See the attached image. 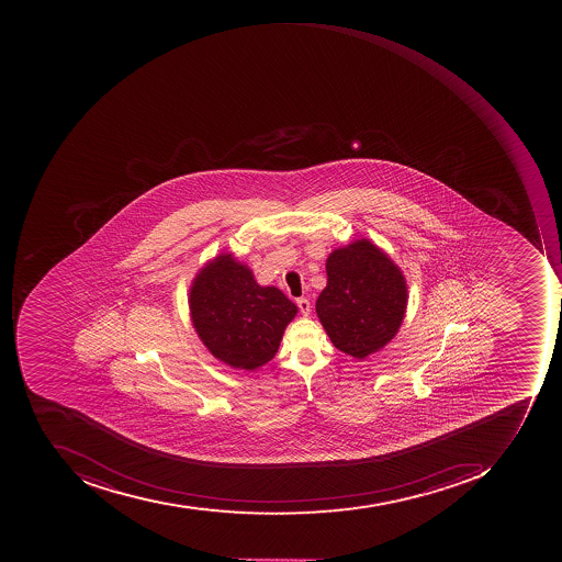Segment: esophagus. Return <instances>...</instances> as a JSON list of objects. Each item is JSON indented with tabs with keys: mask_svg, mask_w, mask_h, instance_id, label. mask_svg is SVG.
Wrapping results in <instances>:
<instances>
[{
	"mask_svg": "<svg viewBox=\"0 0 562 562\" xmlns=\"http://www.w3.org/2000/svg\"><path fill=\"white\" fill-rule=\"evenodd\" d=\"M299 311L302 312V316H308L311 314V302L307 299H299L297 301Z\"/></svg>",
	"mask_w": 562,
	"mask_h": 562,
	"instance_id": "obj_1",
	"label": "esophagus"
}]
</instances>
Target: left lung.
Returning a JSON list of instances; mask_svg holds the SVG:
<instances>
[{
  "instance_id": "1",
  "label": "left lung",
  "mask_w": 562,
  "mask_h": 562,
  "mask_svg": "<svg viewBox=\"0 0 562 562\" xmlns=\"http://www.w3.org/2000/svg\"><path fill=\"white\" fill-rule=\"evenodd\" d=\"M326 273L316 312L330 342L356 360L385 348L407 311V282L398 265L361 238L330 251Z\"/></svg>"
}]
</instances>
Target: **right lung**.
<instances>
[{"instance_id":"right-lung-1","label":"right lung","mask_w":562,"mask_h":562,"mask_svg":"<svg viewBox=\"0 0 562 562\" xmlns=\"http://www.w3.org/2000/svg\"><path fill=\"white\" fill-rule=\"evenodd\" d=\"M189 312L199 339L216 360L255 371L273 360L299 308L282 290L260 285L251 268L226 251L199 268L189 289Z\"/></svg>"}]
</instances>
